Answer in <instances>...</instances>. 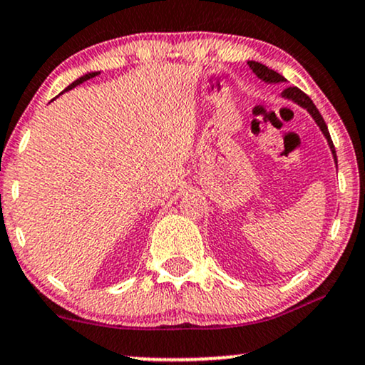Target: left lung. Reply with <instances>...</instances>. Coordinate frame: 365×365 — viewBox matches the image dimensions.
Returning <instances> with one entry per match:
<instances>
[{"label": "left lung", "mask_w": 365, "mask_h": 365, "mask_svg": "<svg viewBox=\"0 0 365 365\" xmlns=\"http://www.w3.org/2000/svg\"><path fill=\"white\" fill-rule=\"evenodd\" d=\"M247 65L250 66V70L257 75L259 78H261L262 82L266 83H282V82H287V78L283 77V75H279L278 72H274V70L267 68L266 65H262V63H257V61H247ZM282 98L283 99H288V101L299 104L300 108H304V110H307L309 115L312 116V120L316 121V125L319 127V130L322 132V135H324V139L328 140V145H329V150L331 154H333V159H334V166L338 168V161H336V150H334V145H333V140H331L329 137V132H328V127H326L324 120H322L321 113L317 111L316 104L311 101V98H309L307 94H304L302 91L299 89V87H287L282 92Z\"/></svg>", "instance_id": "obj_1"}]
</instances>
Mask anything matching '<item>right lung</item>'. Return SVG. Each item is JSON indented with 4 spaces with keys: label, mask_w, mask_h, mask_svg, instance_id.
Returning a JSON list of instances; mask_svg holds the SVG:
<instances>
[{
    "label": "right lung",
    "mask_w": 365,
    "mask_h": 365,
    "mask_svg": "<svg viewBox=\"0 0 365 365\" xmlns=\"http://www.w3.org/2000/svg\"><path fill=\"white\" fill-rule=\"evenodd\" d=\"M99 73H101V72H87V73H83V75H82V77H78V78H77V81H73V82H72V83H70V86H68V87H66V89H65V91H63V92H66V91H72V89H73V87L81 86V83H83V82H86V81H89V78H94V77H96V75H99Z\"/></svg>",
    "instance_id": "1"
}]
</instances>
